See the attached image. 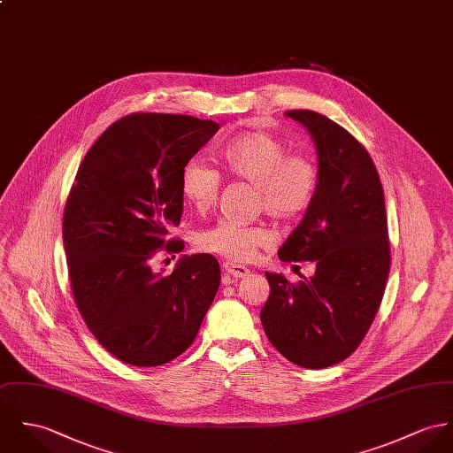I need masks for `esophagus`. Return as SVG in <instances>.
I'll return each instance as SVG.
<instances>
[{
	"instance_id": "1",
	"label": "esophagus",
	"mask_w": 453,
	"mask_h": 453,
	"mask_svg": "<svg viewBox=\"0 0 453 453\" xmlns=\"http://www.w3.org/2000/svg\"><path fill=\"white\" fill-rule=\"evenodd\" d=\"M223 272H225L226 275H230V277H235V279H244V277H247V275L250 273V270H249L247 266H242V265L234 263V261L223 263Z\"/></svg>"
}]
</instances>
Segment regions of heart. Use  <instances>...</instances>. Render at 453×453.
Instances as JSON below:
<instances>
[{
    "label": "heart",
    "mask_w": 453,
    "mask_h": 453,
    "mask_svg": "<svg viewBox=\"0 0 453 453\" xmlns=\"http://www.w3.org/2000/svg\"><path fill=\"white\" fill-rule=\"evenodd\" d=\"M219 165L235 180L254 185L257 206L275 219H290L310 206L319 167L304 154H288V145L266 133H247L219 150ZM221 180L216 169L190 159L181 169L180 188L185 201L199 212L216 204ZM273 242L272 234L257 225L219 219L197 235V247L232 261H250L259 249Z\"/></svg>",
    "instance_id": "1"
}]
</instances>
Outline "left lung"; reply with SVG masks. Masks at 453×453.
Returning <instances> with one entry per match:
<instances>
[{
    "instance_id": "1",
    "label": "left lung",
    "mask_w": 453,
    "mask_h": 453,
    "mask_svg": "<svg viewBox=\"0 0 453 453\" xmlns=\"http://www.w3.org/2000/svg\"><path fill=\"white\" fill-rule=\"evenodd\" d=\"M286 116L315 142L319 185L279 257L315 261L317 270L297 284L266 272L261 324L288 362L326 369L360 346L384 296L391 261L384 192L369 152L342 126L313 111Z\"/></svg>"
}]
</instances>
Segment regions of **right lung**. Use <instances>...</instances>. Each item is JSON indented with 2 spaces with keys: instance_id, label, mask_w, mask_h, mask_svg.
Returning a JSON list of instances; mask_svg holds the SVG:
<instances>
[{
  "instance_id": "right-lung-1",
  "label": "right lung",
  "mask_w": 453,
  "mask_h": 453,
  "mask_svg": "<svg viewBox=\"0 0 453 453\" xmlns=\"http://www.w3.org/2000/svg\"><path fill=\"white\" fill-rule=\"evenodd\" d=\"M219 124L136 112L111 124L84 156L64 211L73 296L96 341L118 360L157 367L196 339L218 292L211 254L181 256L165 275L156 254L181 252L167 239L183 212L181 169Z\"/></svg>"
}]
</instances>
